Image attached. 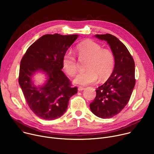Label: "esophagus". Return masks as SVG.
Masks as SVG:
<instances>
[{"label":"esophagus","instance_id":"esophagus-1","mask_svg":"<svg viewBox=\"0 0 154 154\" xmlns=\"http://www.w3.org/2000/svg\"><path fill=\"white\" fill-rule=\"evenodd\" d=\"M85 88H83V87H81V86H79V87H78V91H83V90H85Z\"/></svg>","mask_w":154,"mask_h":154}]
</instances>
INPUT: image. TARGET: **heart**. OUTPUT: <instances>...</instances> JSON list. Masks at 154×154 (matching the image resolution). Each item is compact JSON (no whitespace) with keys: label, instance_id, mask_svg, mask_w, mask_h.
I'll use <instances>...</instances> for the list:
<instances>
[{"label":"heart","instance_id":"b5f03b06","mask_svg":"<svg viewBox=\"0 0 154 154\" xmlns=\"http://www.w3.org/2000/svg\"><path fill=\"white\" fill-rule=\"evenodd\" d=\"M76 53L80 59H86L88 61L85 66L86 71L75 77L73 80L75 84L87 86L95 82L98 78L100 81H103L111 76L115 68V58L110 49L102 48L96 41L87 39L76 46ZM62 65L69 76H75L78 72L76 58L72 52L64 54Z\"/></svg>","mask_w":154,"mask_h":154}]
</instances>
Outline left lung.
Segmentation results:
<instances>
[{"instance_id": "8db88e82", "label": "left lung", "mask_w": 154, "mask_h": 154, "mask_svg": "<svg viewBox=\"0 0 154 154\" xmlns=\"http://www.w3.org/2000/svg\"><path fill=\"white\" fill-rule=\"evenodd\" d=\"M96 37L109 44L115 65L111 76L96 89V98L89 105L97 116L110 118L119 113L131 97L136 83L134 61L125 44L113 35L97 34Z\"/></svg>"}]
</instances>
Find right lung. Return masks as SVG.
Here are the masks:
<instances>
[{"label":"right lung","instance_id":"add662e5","mask_svg":"<svg viewBox=\"0 0 154 154\" xmlns=\"http://www.w3.org/2000/svg\"><path fill=\"white\" fill-rule=\"evenodd\" d=\"M78 34H45L31 45L23 55L18 82L32 112L44 120H53L66 112L70 97L78 92L62 71V57ZM42 70L48 76L45 85L35 87L31 76Z\"/></svg>","mask_w":154,"mask_h":154}]
</instances>
